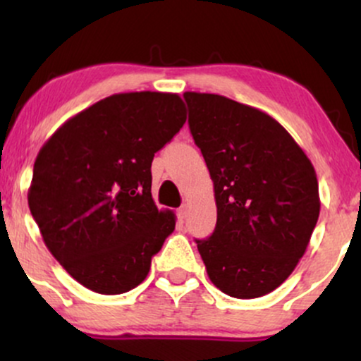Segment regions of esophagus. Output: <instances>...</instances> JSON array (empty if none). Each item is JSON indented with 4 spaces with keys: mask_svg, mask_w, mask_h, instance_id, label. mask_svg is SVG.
<instances>
[{
    "mask_svg": "<svg viewBox=\"0 0 361 361\" xmlns=\"http://www.w3.org/2000/svg\"><path fill=\"white\" fill-rule=\"evenodd\" d=\"M178 217H180L181 221L188 217V205H181L180 209H178Z\"/></svg>",
    "mask_w": 361,
    "mask_h": 361,
    "instance_id": "obj_1",
    "label": "esophagus"
}]
</instances>
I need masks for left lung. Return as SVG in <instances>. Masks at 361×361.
Returning <instances> with one entry per match:
<instances>
[{"instance_id": "1", "label": "left lung", "mask_w": 361, "mask_h": 361, "mask_svg": "<svg viewBox=\"0 0 361 361\" xmlns=\"http://www.w3.org/2000/svg\"><path fill=\"white\" fill-rule=\"evenodd\" d=\"M193 140L214 181L217 226L197 247L207 275L256 299L295 270L321 210L316 169L281 123L255 106L186 91Z\"/></svg>"}]
</instances>
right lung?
I'll return each instance as SVG.
<instances>
[{
	"label": "right lung",
	"mask_w": 361,
	"mask_h": 361,
	"mask_svg": "<svg viewBox=\"0 0 361 361\" xmlns=\"http://www.w3.org/2000/svg\"><path fill=\"white\" fill-rule=\"evenodd\" d=\"M185 122L180 94L117 93L66 120L39 151L28 207L82 287L117 295L146 280L176 226L152 200L151 163Z\"/></svg>",
	"instance_id": "right-lung-1"
}]
</instances>
